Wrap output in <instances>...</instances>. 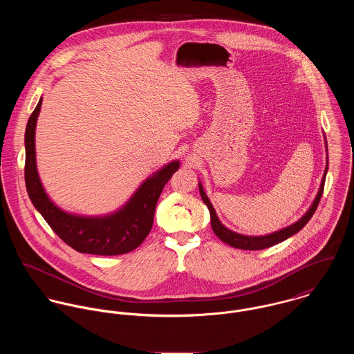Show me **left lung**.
<instances>
[{"instance_id":"obj_1","label":"left lung","mask_w":354,"mask_h":354,"mask_svg":"<svg viewBox=\"0 0 354 354\" xmlns=\"http://www.w3.org/2000/svg\"><path fill=\"white\" fill-rule=\"evenodd\" d=\"M327 145V143H326ZM327 170H328V158H327V167L324 170V176H323V180H322V184H320V188H319V192H317V196L316 199L312 203L310 208L305 212L301 219H299L296 223L282 229V230H278L275 233H271V234H267V236H260V237H252V236H243V234H239V233H234L229 229H226L218 219L216 214H215V209L212 207V204L208 201V198L205 196L204 191H203V187L199 184V191H201V195H202L203 202L205 203V205L208 207L209 209V215H211V227L214 230V233L216 234V237L219 240H222L223 243L229 244L230 247L233 248H239V250H247V251H257V250H264V248H268V247H272L275 244H279L282 241H285L286 239L292 237L293 234L299 233L304 226L309 222V219L312 218V215L315 214L319 202H320V198L323 195V189H324V181H326V174H327Z\"/></svg>"}]
</instances>
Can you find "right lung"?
<instances>
[{
    "mask_svg": "<svg viewBox=\"0 0 354 354\" xmlns=\"http://www.w3.org/2000/svg\"><path fill=\"white\" fill-rule=\"evenodd\" d=\"M42 98L30 115L26 128L24 178L34 207L49 223L53 232L71 248L82 253L114 256L136 250L149 236L153 214L163 187L178 170L174 160L146 180L132 199L115 214L102 218H84L64 212L48 198L35 163V127Z\"/></svg>",
    "mask_w": 354,
    "mask_h": 354,
    "instance_id": "obj_1",
    "label": "right lung"
}]
</instances>
